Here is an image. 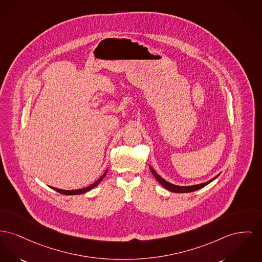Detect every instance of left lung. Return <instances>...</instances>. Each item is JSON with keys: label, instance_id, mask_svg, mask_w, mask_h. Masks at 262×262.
<instances>
[{"label": "left lung", "instance_id": "left-lung-1", "mask_svg": "<svg viewBox=\"0 0 262 262\" xmlns=\"http://www.w3.org/2000/svg\"><path fill=\"white\" fill-rule=\"evenodd\" d=\"M149 169L151 171V173L154 174L155 179H156L160 184L162 185L165 189H167L170 192H174V193H189V192H194V191H196V190H199L201 188L205 187L206 185L210 184L212 181H214L215 178L220 175V174L216 175L215 177L212 178L211 180H209V181H207V182H205V183L193 185V186H178V185L171 184L169 182H167L166 180H164L160 175H158V174L154 171L152 167L149 166Z\"/></svg>", "mask_w": 262, "mask_h": 262}]
</instances>
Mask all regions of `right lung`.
<instances>
[{"label": "right lung", "instance_id": "right-lung-1", "mask_svg": "<svg viewBox=\"0 0 262 262\" xmlns=\"http://www.w3.org/2000/svg\"><path fill=\"white\" fill-rule=\"evenodd\" d=\"M107 171H108V170H107ZM107 171H106L96 182H94L92 185H90V186H88V187H86V188H83V189H77V190H62V189H57V188H54V187H51V188H52L53 190L57 191L58 193L63 194V195H80V194H84V193L88 192L89 190H91L94 187H96L97 185L99 184V183L103 180V178L105 177V175L107 174Z\"/></svg>", "mask_w": 262, "mask_h": 262}]
</instances>
